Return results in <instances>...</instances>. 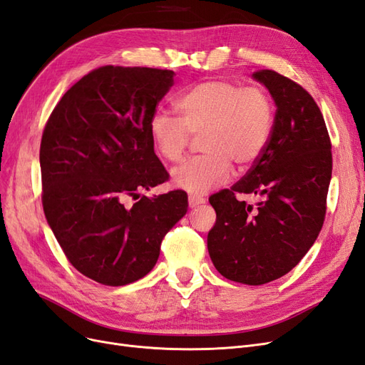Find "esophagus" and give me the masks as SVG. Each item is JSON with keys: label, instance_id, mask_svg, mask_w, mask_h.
Masks as SVG:
<instances>
[{"label": "esophagus", "instance_id": "esophagus-1", "mask_svg": "<svg viewBox=\"0 0 365 365\" xmlns=\"http://www.w3.org/2000/svg\"><path fill=\"white\" fill-rule=\"evenodd\" d=\"M206 202V200L203 197H198V195H190L187 197V203H190V207H197L200 205H203Z\"/></svg>", "mask_w": 365, "mask_h": 365}]
</instances>
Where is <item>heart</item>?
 I'll return each mask as SVG.
<instances>
[{
  "label": "heart",
  "instance_id": "b5f03b06",
  "mask_svg": "<svg viewBox=\"0 0 365 365\" xmlns=\"http://www.w3.org/2000/svg\"><path fill=\"white\" fill-rule=\"evenodd\" d=\"M175 106L180 118L156 110L148 132L156 153L168 162H179L192 136L200 135L198 148L205 153L173 171L174 185L191 194L225 183L232 165L237 171L252 167L273 135L276 104L261 85L206 80L182 93Z\"/></svg>",
  "mask_w": 365,
  "mask_h": 365
}]
</instances>
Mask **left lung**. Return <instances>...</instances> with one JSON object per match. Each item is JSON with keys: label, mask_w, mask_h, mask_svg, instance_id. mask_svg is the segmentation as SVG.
Returning a JSON list of instances; mask_svg holds the SVG:
<instances>
[{"label": "left lung", "mask_w": 365, "mask_h": 365, "mask_svg": "<svg viewBox=\"0 0 365 365\" xmlns=\"http://www.w3.org/2000/svg\"><path fill=\"white\" fill-rule=\"evenodd\" d=\"M276 101L272 139L230 190L209 197L217 212L207 250L221 276L264 285L285 276L315 242L326 217L332 144L311 93L273 69H257ZM238 193H257L256 207Z\"/></svg>", "instance_id": "1"}]
</instances>
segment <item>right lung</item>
I'll return each mask as SVG.
<instances>
[{
	"label": "right lung",
	"mask_w": 365,
	"mask_h": 365,
	"mask_svg": "<svg viewBox=\"0 0 365 365\" xmlns=\"http://www.w3.org/2000/svg\"><path fill=\"white\" fill-rule=\"evenodd\" d=\"M174 76L100 66L66 91L45 124L39 160L46 221L66 259L98 284L123 287L150 273L163 237L186 214L182 190L140 195L168 180L148 121Z\"/></svg>",
	"instance_id": "obj_1"
}]
</instances>
